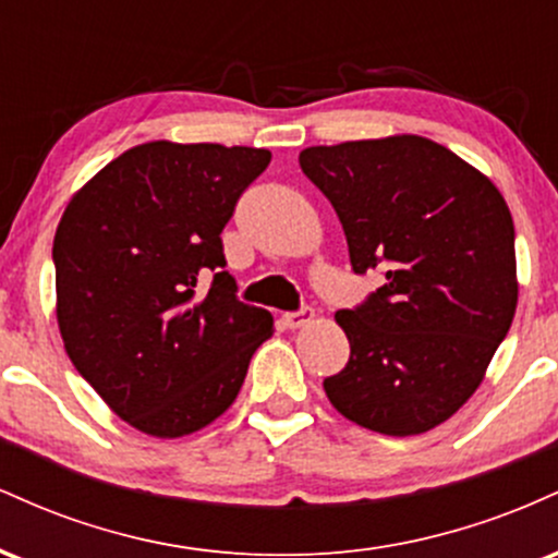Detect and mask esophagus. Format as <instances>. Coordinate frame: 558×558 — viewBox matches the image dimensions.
Wrapping results in <instances>:
<instances>
[{"label": "esophagus", "mask_w": 558, "mask_h": 558, "mask_svg": "<svg viewBox=\"0 0 558 558\" xmlns=\"http://www.w3.org/2000/svg\"><path fill=\"white\" fill-rule=\"evenodd\" d=\"M312 317H315V312H312L310 306H304V310L288 312V315H283V323L286 328H304L306 323H312Z\"/></svg>", "instance_id": "34e87169"}]
</instances>
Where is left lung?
I'll return each instance as SVG.
<instances>
[{"instance_id":"8db88e82","label":"left lung","mask_w":558,"mask_h":558,"mask_svg":"<svg viewBox=\"0 0 558 558\" xmlns=\"http://www.w3.org/2000/svg\"><path fill=\"white\" fill-rule=\"evenodd\" d=\"M299 165L336 209L354 272L386 267L373 296L336 315L351 356L325 393L367 430H433L480 388L514 319V222L501 191L414 133L310 146Z\"/></svg>"}]
</instances>
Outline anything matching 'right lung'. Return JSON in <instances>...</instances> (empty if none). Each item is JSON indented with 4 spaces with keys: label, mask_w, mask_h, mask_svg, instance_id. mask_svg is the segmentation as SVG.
Here are the masks:
<instances>
[{
    "label": "right lung",
    "mask_w": 558,
    "mask_h": 558,
    "mask_svg": "<svg viewBox=\"0 0 558 558\" xmlns=\"http://www.w3.org/2000/svg\"><path fill=\"white\" fill-rule=\"evenodd\" d=\"M252 146L146 141L68 202L54 233L57 325L101 401L151 438H183L228 412L267 310L235 299L220 233L270 165Z\"/></svg>",
    "instance_id": "right-lung-1"
}]
</instances>
